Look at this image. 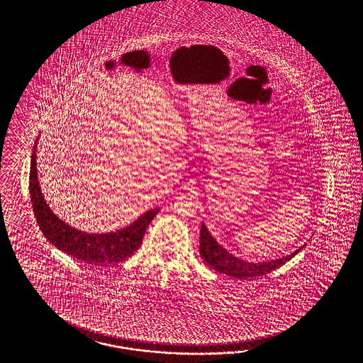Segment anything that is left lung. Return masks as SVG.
Returning a JSON list of instances; mask_svg holds the SVG:
<instances>
[{"label":"left lung","instance_id":"1","mask_svg":"<svg viewBox=\"0 0 363 363\" xmlns=\"http://www.w3.org/2000/svg\"><path fill=\"white\" fill-rule=\"evenodd\" d=\"M302 247H299L294 253L282 258L273 259L269 262L254 264V262H246L243 259H240L238 257H234L228 250H225L220 245H218V242L213 238L205 223H202L201 233H199V254L205 261V264H209L211 269H214L218 273L231 275L240 279H253L257 277L273 272L279 266L286 264L287 261H290L296 254L302 250Z\"/></svg>","mask_w":363,"mask_h":363}]
</instances>
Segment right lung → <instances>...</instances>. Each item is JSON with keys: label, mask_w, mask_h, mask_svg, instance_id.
<instances>
[{"label": "right lung", "mask_w": 363, "mask_h": 363, "mask_svg": "<svg viewBox=\"0 0 363 363\" xmlns=\"http://www.w3.org/2000/svg\"><path fill=\"white\" fill-rule=\"evenodd\" d=\"M37 141L38 137L34 143L30 162L29 193L32 198L34 217L46 240L55 245L58 250L86 264H118L129 258L143 243L145 231L160 209L146 211L138 220H134L132 225L114 233L111 231L106 234H93L69 226L50 210L43 196L35 165Z\"/></svg>", "instance_id": "1"}]
</instances>
